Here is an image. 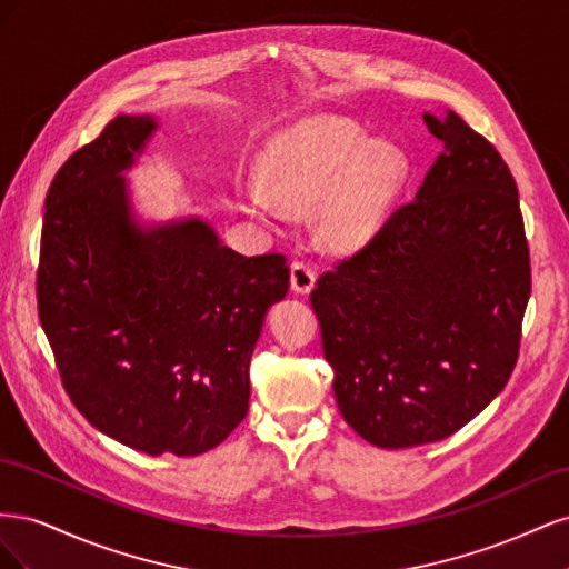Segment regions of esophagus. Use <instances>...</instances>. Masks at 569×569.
I'll return each instance as SVG.
<instances>
[{"instance_id":"34e87169","label":"esophagus","mask_w":569,"mask_h":569,"mask_svg":"<svg viewBox=\"0 0 569 569\" xmlns=\"http://www.w3.org/2000/svg\"><path fill=\"white\" fill-rule=\"evenodd\" d=\"M289 282H291V289H295L297 295H308V291H311L313 284H316V272L306 261H295V263H291Z\"/></svg>"}]
</instances>
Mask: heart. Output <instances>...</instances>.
<instances>
[{"label":"heart","instance_id":"1","mask_svg":"<svg viewBox=\"0 0 569 569\" xmlns=\"http://www.w3.org/2000/svg\"><path fill=\"white\" fill-rule=\"evenodd\" d=\"M258 170L274 201L289 211L318 206L316 228L325 247H363L382 226L408 173L406 153L372 140L353 120L318 113L295 120L266 142ZM247 209L272 216L274 203L258 187L247 192Z\"/></svg>","mask_w":569,"mask_h":569}]
</instances>
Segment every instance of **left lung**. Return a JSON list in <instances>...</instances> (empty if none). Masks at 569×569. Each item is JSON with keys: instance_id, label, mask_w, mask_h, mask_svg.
I'll return each instance as SVG.
<instances>
[{"instance_id": "8db88e82", "label": "left lung", "mask_w": 569, "mask_h": 569, "mask_svg": "<svg viewBox=\"0 0 569 569\" xmlns=\"http://www.w3.org/2000/svg\"><path fill=\"white\" fill-rule=\"evenodd\" d=\"M425 123L443 151L416 199L311 291L337 406L380 449L451 437L503 391L531 291L501 153L453 111Z\"/></svg>"}]
</instances>
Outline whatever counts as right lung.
I'll return each mask as SVG.
<instances>
[{"label": "right lung", "instance_id": "1", "mask_svg": "<svg viewBox=\"0 0 569 569\" xmlns=\"http://www.w3.org/2000/svg\"><path fill=\"white\" fill-rule=\"evenodd\" d=\"M157 130L153 116H118L59 168L38 311L92 427L149 456H199L247 416L251 353L289 268L232 251L197 216L140 222L123 173Z\"/></svg>", "mask_w": 569, "mask_h": 569}]
</instances>
